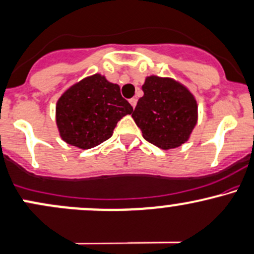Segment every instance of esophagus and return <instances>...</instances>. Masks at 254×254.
Instances as JSON below:
<instances>
[{"label": "esophagus", "instance_id": "esophagus-1", "mask_svg": "<svg viewBox=\"0 0 254 254\" xmlns=\"http://www.w3.org/2000/svg\"><path fill=\"white\" fill-rule=\"evenodd\" d=\"M129 102H130V105L132 106V108H135V107H136V104H137V99H135V97H132V99L129 100Z\"/></svg>", "mask_w": 254, "mask_h": 254}]
</instances>
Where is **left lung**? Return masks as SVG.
Segmentation results:
<instances>
[{
	"mask_svg": "<svg viewBox=\"0 0 254 254\" xmlns=\"http://www.w3.org/2000/svg\"><path fill=\"white\" fill-rule=\"evenodd\" d=\"M142 90L132 118L144 140L161 149L188 141L197 121V105L190 91L171 78L158 76L147 77Z\"/></svg>",
	"mask_w": 254,
	"mask_h": 254,
	"instance_id": "1",
	"label": "left lung"
}]
</instances>
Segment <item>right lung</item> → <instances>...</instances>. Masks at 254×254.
Instances as JSON below:
<instances>
[{
    "mask_svg": "<svg viewBox=\"0 0 254 254\" xmlns=\"http://www.w3.org/2000/svg\"><path fill=\"white\" fill-rule=\"evenodd\" d=\"M132 106L122 96L118 84L101 74L86 77L72 85L57 104V125L66 143L89 149L112 136Z\"/></svg>",
    "mask_w": 254,
    "mask_h": 254,
    "instance_id": "1",
    "label": "right lung"
}]
</instances>
